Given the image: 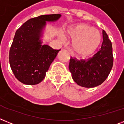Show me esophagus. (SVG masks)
I'll use <instances>...</instances> for the list:
<instances>
[{
	"label": "esophagus",
	"mask_w": 124,
	"mask_h": 124,
	"mask_svg": "<svg viewBox=\"0 0 124 124\" xmlns=\"http://www.w3.org/2000/svg\"><path fill=\"white\" fill-rule=\"evenodd\" d=\"M67 50L69 52V53H70V54L71 57H74V54H73V53L72 52V51L70 50V49H69V48H67Z\"/></svg>",
	"instance_id": "34e87169"
}]
</instances>
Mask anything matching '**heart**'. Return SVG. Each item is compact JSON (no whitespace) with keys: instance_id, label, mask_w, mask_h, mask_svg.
Here are the masks:
<instances>
[{"instance_id":"heart-1","label":"heart","mask_w":124,"mask_h":124,"mask_svg":"<svg viewBox=\"0 0 124 124\" xmlns=\"http://www.w3.org/2000/svg\"><path fill=\"white\" fill-rule=\"evenodd\" d=\"M68 37L73 39L72 47L76 54L88 56L94 53L101 43V34L96 28L87 24H79L72 26L67 31ZM61 38L65 40L63 35Z\"/></svg>"}]
</instances>
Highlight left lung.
<instances>
[{
    "instance_id": "8db88e82",
    "label": "left lung",
    "mask_w": 124,
    "mask_h": 124,
    "mask_svg": "<svg viewBox=\"0 0 124 124\" xmlns=\"http://www.w3.org/2000/svg\"><path fill=\"white\" fill-rule=\"evenodd\" d=\"M101 48L94 55L87 59L78 60L71 57L69 68L74 81L83 87L93 88L101 85L107 79L113 65L111 41L103 30Z\"/></svg>"
}]
</instances>
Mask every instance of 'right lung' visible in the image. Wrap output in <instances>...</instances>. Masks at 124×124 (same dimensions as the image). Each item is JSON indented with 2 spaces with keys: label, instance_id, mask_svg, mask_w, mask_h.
<instances>
[{
  "label": "right lung",
  "instance_id": "add662e5",
  "mask_svg": "<svg viewBox=\"0 0 124 124\" xmlns=\"http://www.w3.org/2000/svg\"><path fill=\"white\" fill-rule=\"evenodd\" d=\"M60 14L32 18L17 30L9 50V61L13 74L21 83L35 85L43 81L46 72L60 50L42 45L40 39L46 21L54 22Z\"/></svg>",
  "mask_w": 124,
  "mask_h": 124
}]
</instances>
